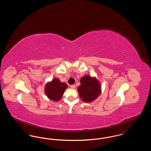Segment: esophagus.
Instances as JSON below:
<instances>
[{"instance_id":"esophagus-1","label":"esophagus","mask_w":151,"mask_h":151,"mask_svg":"<svg viewBox=\"0 0 151 151\" xmlns=\"http://www.w3.org/2000/svg\"><path fill=\"white\" fill-rule=\"evenodd\" d=\"M70 87H71V88H72V89H75L76 86H75V85H71Z\"/></svg>"}]
</instances>
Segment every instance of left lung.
I'll return each instance as SVG.
<instances>
[{
  "label": "left lung",
  "instance_id": "1",
  "mask_svg": "<svg viewBox=\"0 0 151 151\" xmlns=\"http://www.w3.org/2000/svg\"><path fill=\"white\" fill-rule=\"evenodd\" d=\"M80 99L85 102H91L101 94V86L96 77L84 75L80 79V85L78 88Z\"/></svg>",
  "mask_w": 151,
  "mask_h": 151
}]
</instances>
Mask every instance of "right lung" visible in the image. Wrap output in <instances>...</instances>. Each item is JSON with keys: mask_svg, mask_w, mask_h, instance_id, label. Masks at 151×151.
Masks as SVG:
<instances>
[{"mask_svg": "<svg viewBox=\"0 0 151 151\" xmlns=\"http://www.w3.org/2000/svg\"><path fill=\"white\" fill-rule=\"evenodd\" d=\"M67 87L65 83L61 82L58 78H54L46 84L45 93L50 100L56 102L61 99Z\"/></svg>", "mask_w": 151, "mask_h": 151, "instance_id": "right-lung-1", "label": "right lung"}]
</instances>
